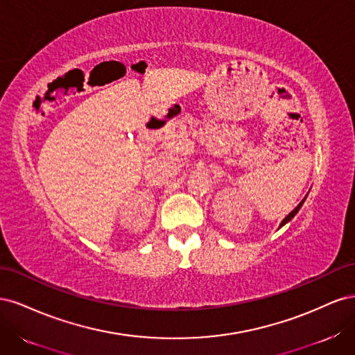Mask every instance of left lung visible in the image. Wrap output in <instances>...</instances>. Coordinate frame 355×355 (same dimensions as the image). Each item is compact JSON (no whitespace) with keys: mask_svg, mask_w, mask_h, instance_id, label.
I'll list each match as a JSON object with an SVG mask.
<instances>
[{"mask_svg":"<svg viewBox=\"0 0 355 355\" xmlns=\"http://www.w3.org/2000/svg\"><path fill=\"white\" fill-rule=\"evenodd\" d=\"M305 198H306V197H305ZM305 198H304V200H302V201H300V202H299V204H297V207H295V210H292V211H290V213H288V214H287V216H286V218H284V219H283V222H282V223H280V228H282V227H284V225H286V223H287V222H290V220H292V219H293V218H295V216H296V213H297V211H299V209H300V207H302V204H304V201H305Z\"/></svg>","mask_w":355,"mask_h":355,"instance_id":"left-lung-1","label":"left lung"}]
</instances>
